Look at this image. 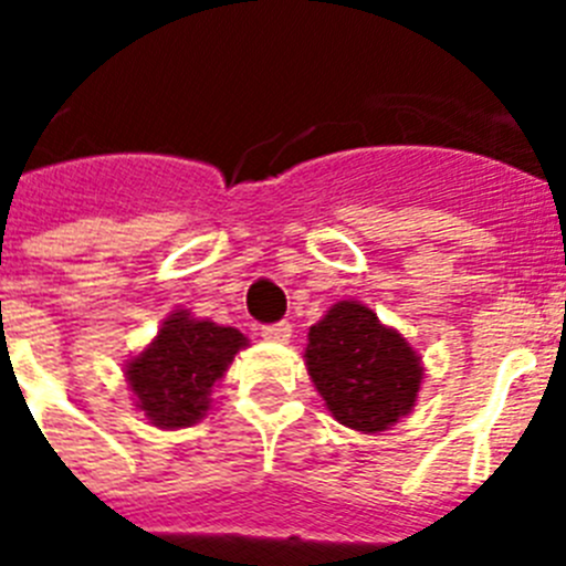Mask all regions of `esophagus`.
<instances>
[{
  "label": "esophagus",
  "mask_w": 566,
  "mask_h": 566,
  "mask_svg": "<svg viewBox=\"0 0 566 566\" xmlns=\"http://www.w3.org/2000/svg\"><path fill=\"white\" fill-rule=\"evenodd\" d=\"M263 339H269V343H289V337H292V326L289 323H272V326H263Z\"/></svg>",
  "instance_id": "esophagus-1"
}]
</instances>
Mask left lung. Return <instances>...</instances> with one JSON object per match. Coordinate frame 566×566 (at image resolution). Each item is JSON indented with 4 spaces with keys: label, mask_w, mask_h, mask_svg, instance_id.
I'll return each mask as SVG.
<instances>
[{
    "label": "left lung",
    "mask_w": 566,
    "mask_h": 566,
    "mask_svg": "<svg viewBox=\"0 0 566 566\" xmlns=\"http://www.w3.org/2000/svg\"><path fill=\"white\" fill-rule=\"evenodd\" d=\"M306 368L339 424L388 431L411 413L424 368L411 343L357 300H339L308 328Z\"/></svg>",
    "instance_id": "1"
}]
</instances>
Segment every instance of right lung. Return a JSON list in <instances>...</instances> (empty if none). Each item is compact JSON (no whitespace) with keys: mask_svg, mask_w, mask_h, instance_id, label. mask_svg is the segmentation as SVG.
I'll list each match as a JSON object with an SVG mask.
<instances>
[{"mask_svg":"<svg viewBox=\"0 0 566 566\" xmlns=\"http://www.w3.org/2000/svg\"><path fill=\"white\" fill-rule=\"evenodd\" d=\"M247 345L238 328L178 308L164 319L158 337L124 368L135 408L155 428H189L207 417L212 385Z\"/></svg>","mask_w":566,"mask_h":566,"instance_id":"obj_1","label":"right lung"}]
</instances>
